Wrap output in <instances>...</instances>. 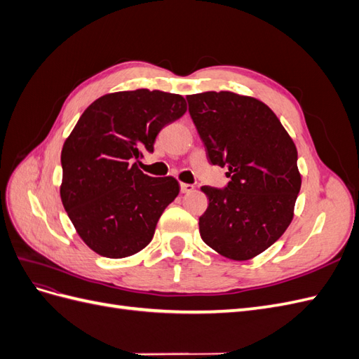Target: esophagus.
Masks as SVG:
<instances>
[{"label":"esophagus","mask_w":359,"mask_h":359,"mask_svg":"<svg viewBox=\"0 0 359 359\" xmlns=\"http://www.w3.org/2000/svg\"><path fill=\"white\" fill-rule=\"evenodd\" d=\"M194 190L193 184H186V182H181V193H191Z\"/></svg>","instance_id":"obj_1"}]
</instances>
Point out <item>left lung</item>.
Listing matches in <instances>:
<instances>
[{
    "label": "left lung",
    "mask_w": 359,
    "mask_h": 359,
    "mask_svg": "<svg viewBox=\"0 0 359 359\" xmlns=\"http://www.w3.org/2000/svg\"><path fill=\"white\" fill-rule=\"evenodd\" d=\"M189 112L212 165L227 166L224 190L203 186L210 203L199 217L206 245L248 260L289 227L301 189L298 153L277 115L255 97L232 91L187 95Z\"/></svg>",
    "instance_id": "left-lung-1"
}]
</instances>
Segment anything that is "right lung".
<instances>
[{
  "label": "right lung",
  "instance_id": "add662e5",
  "mask_svg": "<svg viewBox=\"0 0 359 359\" xmlns=\"http://www.w3.org/2000/svg\"><path fill=\"white\" fill-rule=\"evenodd\" d=\"M187 111L186 99L165 91H118L99 97L76 123L61 151L64 210L97 255L121 259L145 248L157 222L175 201L173 177L139 169L160 130Z\"/></svg>",
  "mask_w": 359,
  "mask_h": 359
}]
</instances>
